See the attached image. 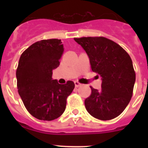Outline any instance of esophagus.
<instances>
[{
	"label": "esophagus",
	"mask_w": 148,
	"mask_h": 148,
	"mask_svg": "<svg viewBox=\"0 0 148 148\" xmlns=\"http://www.w3.org/2000/svg\"><path fill=\"white\" fill-rule=\"evenodd\" d=\"M74 84H75V87H80V86L82 85V84H81L79 83L78 82H77V81H75V82H74Z\"/></svg>",
	"instance_id": "1"
}]
</instances>
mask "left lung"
Instances as JSON below:
<instances>
[{
	"mask_svg": "<svg viewBox=\"0 0 148 148\" xmlns=\"http://www.w3.org/2000/svg\"><path fill=\"white\" fill-rule=\"evenodd\" d=\"M90 58L92 72L101 77V89L91 88L84 101L94 118L110 120L122 113L133 95L136 81L131 58L121 46L104 37L75 38Z\"/></svg>",
	"mask_w": 148,
	"mask_h": 148,
	"instance_id": "left-lung-1",
	"label": "left lung"
}]
</instances>
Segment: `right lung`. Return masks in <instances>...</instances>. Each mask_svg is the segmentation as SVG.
Instances as JSON below:
<instances>
[{
    "instance_id": "obj_1",
    "label": "right lung",
    "mask_w": 148,
    "mask_h": 148,
    "mask_svg": "<svg viewBox=\"0 0 148 148\" xmlns=\"http://www.w3.org/2000/svg\"><path fill=\"white\" fill-rule=\"evenodd\" d=\"M63 53L61 40L47 39L32 44L19 59L16 70L18 93L29 113L39 120L52 121L61 116L66 99L75 88L72 81L60 84L52 78Z\"/></svg>"
}]
</instances>
